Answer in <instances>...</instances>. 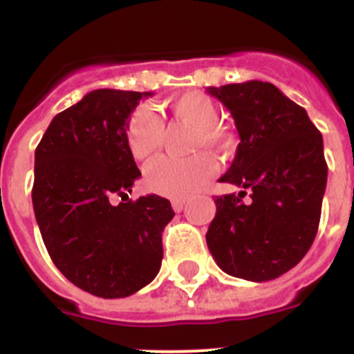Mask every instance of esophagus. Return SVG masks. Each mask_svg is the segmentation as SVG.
<instances>
[{"mask_svg": "<svg viewBox=\"0 0 354 354\" xmlns=\"http://www.w3.org/2000/svg\"><path fill=\"white\" fill-rule=\"evenodd\" d=\"M185 203H187V200L176 198V200H173V202H171V205H173L174 212H181V210H183V207H185Z\"/></svg>", "mask_w": 354, "mask_h": 354, "instance_id": "esophagus-1", "label": "esophagus"}]
</instances>
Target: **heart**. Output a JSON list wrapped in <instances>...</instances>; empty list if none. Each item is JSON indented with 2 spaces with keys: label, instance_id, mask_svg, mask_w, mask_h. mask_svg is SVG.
<instances>
[{
  "label": "heart",
  "instance_id": "b5f03b06",
  "mask_svg": "<svg viewBox=\"0 0 354 354\" xmlns=\"http://www.w3.org/2000/svg\"><path fill=\"white\" fill-rule=\"evenodd\" d=\"M176 120L195 128L192 149H209L210 152L226 156L233 151L234 137L227 128L219 124L217 104L203 92H187L167 104ZM162 140V124L147 109H140L130 118L127 124V145L130 154L137 160H149L159 151ZM216 162L205 152L171 159L162 157L149 166L145 173V187L154 194L169 198H185L195 194L212 174Z\"/></svg>",
  "mask_w": 354,
  "mask_h": 354
}]
</instances>
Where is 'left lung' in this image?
<instances>
[{
	"instance_id": "obj_1",
	"label": "left lung",
	"mask_w": 354,
	"mask_h": 354,
	"mask_svg": "<svg viewBox=\"0 0 354 354\" xmlns=\"http://www.w3.org/2000/svg\"><path fill=\"white\" fill-rule=\"evenodd\" d=\"M207 92L230 111L240 135L233 164L219 181L241 188L214 200L207 246L230 276L276 279L306 255L319 230L327 185L322 133L269 82Z\"/></svg>"
}]
</instances>
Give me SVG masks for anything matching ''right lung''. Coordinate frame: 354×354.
Segmentation results:
<instances>
[{
  "label": "right lung",
  "mask_w": 354,
  "mask_h": 354,
  "mask_svg": "<svg viewBox=\"0 0 354 354\" xmlns=\"http://www.w3.org/2000/svg\"><path fill=\"white\" fill-rule=\"evenodd\" d=\"M152 92L97 88L53 118L35 149V221L49 257L75 286L124 298L147 286L162 262L174 210L159 195L128 198L142 176L127 145L131 113Z\"/></svg>",
  "instance_id": "right-lung-1"
}]
</instances>
